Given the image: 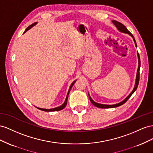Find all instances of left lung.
<instances>
[{"mask_svg": "<svg viewBox=\"0 0 153 153\" xmlns=\"http://www.w3.org/2000/svg\"><path fill=\"white\" fill-rule=\"evenodd\" d=\"M112 22L113 24H114L115 26L117 29L119 30L120 32L121 33H126V34H128L129 35H130L131 36L133 39V41L134 42V44H135V46H136V47H137V43H136V41H135V39L134 38V36H133V34L131 33L129 30L127 29V28H126L125 26L123 24H121L120 22H117L116 20H112ZM137 56H138V69H137V76H136V81H135V84H134V88L133 90H132L131 92L129 94V95L127 97H126L124 100H123V101H121L120 102H119L117 104H112V105H108V104H99V103H97L95 102L94 101H93V99L91 98L90 94H88V96H89V98H90V101L91 102V104H93V105H94L95 106L97 107V108H115V107H118L120 105H123V104H124L126 101H128V100L129 99V98L131 96V95L135 91H136L137 87H138V82H139V78H140V56H139V54L138 52H137Z\"/></svg>", "mask_w": 153, "mask_h": 153, "instance_id": "8db88e82", "label": "left lung"}]
</instances>
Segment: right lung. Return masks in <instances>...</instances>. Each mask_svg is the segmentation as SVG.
<instances>
[{
  "label": "right lung",
  "instance_id": "obj_1",
  "mask_svg": "<svg viewBox=\"0 0 153 153\" xmlns=\"http://www.w3.org/2000/svg\"><path fill=\"white\" fill-rule=\"evenodd\" d=\"M36 24H37V22H34V23H33V24H31L30 25H29L28 27L26 28V29L25 30V31L24 32V33H23V34H24L25 33L27 32L28 30H29L30 28H32V27H33V26L35 25ZM76 80L72 82V83L71 84V86H70V88H69V90H68V93H67V95L66 99H65V101L64 103L62 104V105H61L60 106H58V107L54 108H51V109H44V108H38V107H36V108H37L38 109H39V110H42V111H59V110H63V109L65 106H66V105H67V100H68V97L69 92H70V91H71V88H72V87L73 86V85H74V83H75V82H76Z\"/></svg>",
  "mask_w": 153,
  "mask_h": 153
}]
</instances>
